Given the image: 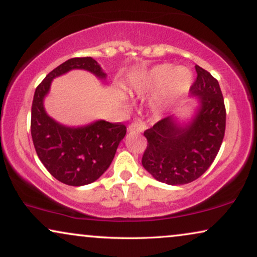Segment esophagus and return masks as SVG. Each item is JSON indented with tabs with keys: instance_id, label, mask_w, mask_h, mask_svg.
<instances>
[{
	"instance_id": "esophagus-1",
	"label": "esophagus",
	"mask_w": 257,
	"mask_h": 257,
	"mask_svg": "<svg viewBox=\"0 0 257 257\" xmlns=\"http://www.w3.org/2000/svg\"><path fill=\"white\" fill-rule=\"evenodd\" d=\"M143 131H145V125H140L138 123H132V124L128 126L129 133H142Z\"/></svg>"
}]
</instances>
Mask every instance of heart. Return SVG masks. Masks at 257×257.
<instances>
[{
  "label": "heart",
  "mask_w": 257,
  "mask_h": 257,
  "mask_svg": "<svg viewBox=\"0 0 257 257\" xmlns=\"http://www.w3.org/2000/svg\"><path fill=\"white\" fill-rule=\"evenodd\" d=\"M191 82L193 75L188 68L160 63L133 77L128 90L132 94L152 96L150 110L155 117H162L189 91Z\"/></svg>",
  "instance_id": "heart-1"
}]
</instances>
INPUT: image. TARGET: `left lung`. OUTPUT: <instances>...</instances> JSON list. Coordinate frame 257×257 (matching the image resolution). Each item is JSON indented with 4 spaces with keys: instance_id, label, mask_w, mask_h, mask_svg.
Returning a JSON list of instances; mask_svg holds the SVG:
<instances>
[{
    "instance_id": "8db88e82",
    "label": "left lung",
    "mask_w": 257,
    "mask_h": 257,
    "mask_svg": "<svg viewBox=\"0 0 257 257\" xmlns=\"http://www.w3.org/2000/svg\"><path fill=\"white\" fill-rule=\"evenodd\" d=\"M190 97L197 105L189 118L170 115L145 132L148 141L142 166L160 182L181 186L198 179L211 166L225 131V108L218 82L195 66Z\"/></svg>"
}]
</instances>
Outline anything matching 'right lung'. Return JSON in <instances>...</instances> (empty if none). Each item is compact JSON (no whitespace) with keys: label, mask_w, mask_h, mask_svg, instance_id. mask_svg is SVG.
<instances>
[{"label":"right lung","mask_w":257,"mask_h":257,"mask_svg":"<svg viewBox=\"0 0 257 257\" xmlns=\"http://www.w3.org/2000/svg\"><path fill=\"white\" fill-rule=\"evenodd\" d=\"M74 69L87 70L102 81L107 77L91 57H75L60 64L36 88L30 129L37 156L48 172L60 182L80 187L93 183L109 168L126 128L122 123L104 119L69 126L48 115L44 98L49 94L51 82Z\"/></svg>","instance_id":"1"}]
</instances>
